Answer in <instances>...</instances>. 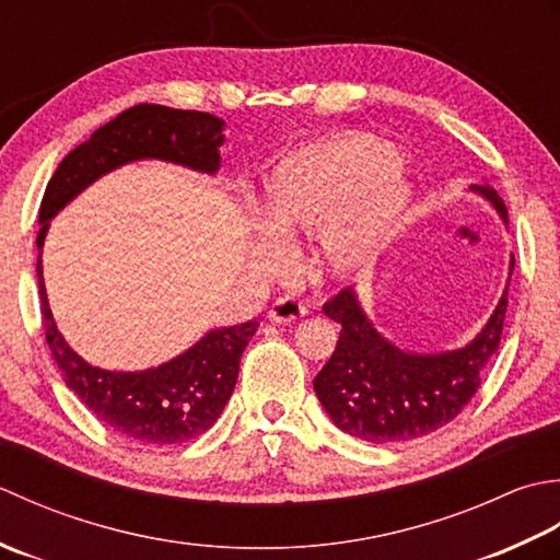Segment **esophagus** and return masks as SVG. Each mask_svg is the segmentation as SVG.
<instances>
[{
	"instance_id": "obj_1",
	"label": "esophagus",
	"mask_w": 560,
	"mask_h": 560,
	"mask_svg": "<svg viewBox=\"0 0 560 560\" xmlns=\"http://www.w3.org/2000/svg\"><path fill=\"white\" fill-rule=\"evenodd\" d=\"M302 316H306L304 304L292 300V296H280V300L272 302V306L268 310V318L276 324H290Z\"/></svg>"
}]
</instances>
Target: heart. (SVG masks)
I'll return each mask as SVG.
<instances>
[{
    "mask_svg": "<svg viewBox=\"0 0 560 560\" xmlns=\"http://www.w3.org/2000/svg\"><path fill=\"white\" fill-rule=\"evenodd\" d=\"M413 188L396 154L368 137H330L284 154L260 192L256 258L264 268L288 260L278 236L316 232L314 260L330 276L368 268L404 222Z\"/></svg>",
    "mask_w": 560,
    "mask_h": 560,
    "instance_id": "obj_1",
    "label": "heart"
}]
</instances>
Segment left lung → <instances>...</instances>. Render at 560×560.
Segmentation results:
<instances>
[{"label": "left lung", "instance_id": "obj_1", "mask_svg": "<svg viewBox=\"0 0 560 560\" xmlns=\"http://www.w3.org/2000/svg\"><path fill=\"white\" fill-rule=\"evenodd\" d=\"M508 226V210L493 186L471 184ZM493 314L469 343L442 352H416L386 338L364 312L360 294L343 290L324 304L340 324L334 355L316 374L314 392L334 425L370 444L408 442L447 425L481 386V374L498 352L508 310V284Z\"/></svg>", "mask_w": 560, "mask_h": 560}]
</instances>
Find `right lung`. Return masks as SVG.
I'll use <instances>...</instances> for the list:
<instances>
[{
	"label": "right lung",
	"mask_w": 560,
	"mask_h": 560,
	"mask_svg": "<svg viewBox=\"0 0 560 560\" xmlns=\"http://www.w3.org/2000/svg\"><path fill=\"white\" fill-rule=\"evenodd\" d=\"M224 120L200 110L140 104L122 110L74 147L55 168L40 202L38 288L45 338L65 384L101 423L142 444H180L214 425L234 392L238 362L258 322L220 326L180 355L150 370H104L86 362L57 328L43 280V244L55 214L101 176L125 164L156 159L214 176L222 166Z\"/></svg>",
	"instance_id": "add662e5"
}]
</instances>
